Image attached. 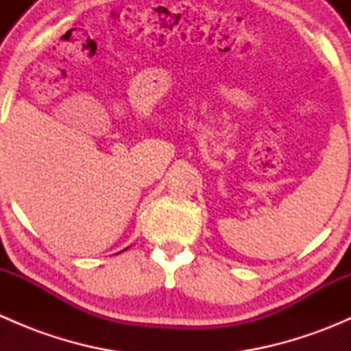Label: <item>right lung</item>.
Returning a JSON list of instances; mask_svg holds the SVG:
<instances>
[{"mask_svg":"<svg viewBox=\"0 0 351 351\" xmlns=\"http://www.w3.org/2000/svg\"><path fill=\"white\" fill-rule=\"evenodd\" d=\"M123 251H125V250H123Z\"/></svg>","mask_w":351,"mask_h":351,"instance_id":"obj_1","label":"right lung"}]
</instances>
